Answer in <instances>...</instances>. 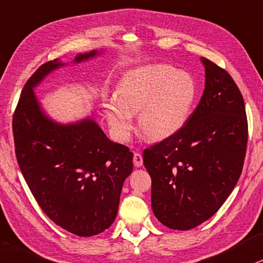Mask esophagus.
<instances>
[{
    "instance_id": "1",
    "label": "esophagus",
    "mask_w": 263,
    "mask_h": 263,
    "mask_svg": "<svg viewBox=\"0 0 263 263\" xmlns=\"http://www.w3.org/2000/svg\"><path fill=\"white\" fill-rule=\"evenodd\" d=\"M134 164L136 167H141L143 165V156L141 153H135L134 154Z\"/></svg>"
}]
</instances>
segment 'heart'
I'll list each match as a JSON object with an SVG mask.
<instances>
[{
	"instance_id": "1",
	"label": "heart",
	"mask_w": 263,
	"mask_h": 263,
	"mask_svg": "<svg viewBox=\"0 0 263 263\" xmlns=\"http://www.w3.org/2000/svg\"><path fill=\"white\" fill-rule=\"evenodd\" d=\"M198 84L187 71L166 64L145 65L128 71L116 88L118 97L105 102L107 120L119 139H127L138 115L142 134L162 141L185 125L198 99Z\"/></svg>"
}]
</instances>
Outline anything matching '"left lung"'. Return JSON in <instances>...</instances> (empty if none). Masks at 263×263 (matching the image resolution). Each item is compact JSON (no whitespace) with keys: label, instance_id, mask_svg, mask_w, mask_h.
<instances>
[{"label":"left lung","instance_id":"obj_1","mask_svg":"<svg viewBox=\"0 0 263 263\" xmlns=\"http://www.w3.org/2000/svg\"><path fill=\"white\" fill-rule=\"evenodd\" d=\"M205 89L177 134L143 152L152 209L162 224L188 231L214 216L241 175L248 144L244 98L232 76L202 57Z\"/></svg>","mask_w":263,"mask_h":263}]
</instances>
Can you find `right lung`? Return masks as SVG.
<instances>
[{
    "label": "right lung",
    "mask_w": 263,
    "mask_h": 263,
    "mask_svg": "<svg viewBox=\"0 0 263 263\" xmlns=\"http://www.w3.org/2000/svg\"><path fill=\"white\" fill-rule=\"evenodd\" d=\"M97 54L80 53L75 63ZM62 65L45 63L23 88L13 115L16 161L46 215L72 234L92 237L115 220L134 153L111 142L92 119L61 125L42 111L34 87Z\"/></svg>",
    "instance_id": "add662e5"
}]
</instances>
